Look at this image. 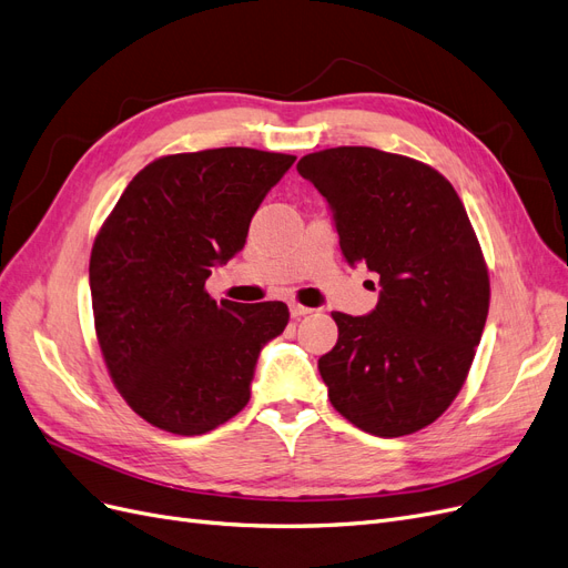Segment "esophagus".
<instances>
[{
    "mask_svg": "<svg viewBox=\"0 0 568 568\" xmlns=\"http://www.w3.org/2000/svg\"><path fill=\"white\" fill-rule=\"evenodd\" d=\"M311 311H314V308H308V306L297 304V302H292V304H290V314H292V318H302V316L311 314Z\"/></svg>",
    "mask_w": 568,
    "mask_h": 568,
    "instance_id": "1",
    "label": "esophagus"
}]
</instances>
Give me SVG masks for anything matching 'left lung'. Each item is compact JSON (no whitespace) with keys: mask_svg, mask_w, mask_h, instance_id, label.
Returning <instances> with one entry per match:
<instances>
[{"mask_svg":"<svg viewBox=\"0 0 568 568\" xmlns=\"http://www.w3.org/2000/svg\"><path fill=\"white\" fill-rule=\"evenodd\" d=\"M297 172L331 205L344 260L382 285L368 316L333 314L339 337L318 358L333 408L382 438L432 425L463 389L490 302L463 200L429 164L368 145L308 153Z\"/></svg>","mask_w":568,"mask_h":568,"instance_id":"obj_1","label":"left lung"}]
</instances>
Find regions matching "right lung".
Masks as SVG:
<instances>
[{
  "instance_id": "add662e5",
  "label": "right lung",
  "mask_w": 568,
  "mask_h": 568,
  "mask_svg": "<svg viewBox=\"0 0 568 568\" xmlns=\"http://www.w3.org/2000/svg\"><path fill=\"white\" fill-rule=\"evenodd\" d=\"M295 160L241 145L162 155L97 233V339L120 396L153 427L197 436L247 406L262 346L285 331L290 311L216 304L205 281L245 247L254 212Z\"/></svg>"
}]
</instances>
